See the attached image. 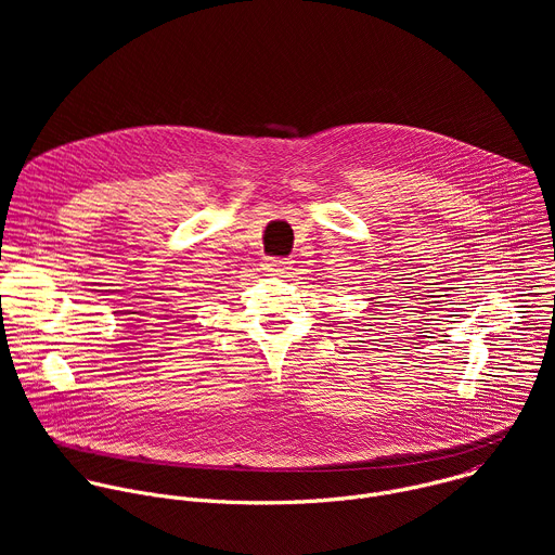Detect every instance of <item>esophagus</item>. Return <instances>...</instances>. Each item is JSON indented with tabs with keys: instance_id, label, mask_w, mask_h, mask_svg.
I'll return each instance as SVG.
<instances>
[{
	"instance_id": "esophagus-1",
	"label": "esophagus",
	"mask_w": 555,
	"mask_h": 555,
	"mask_svg": "<svg viewBox=\"0 0 555 555\" xmlns=\"http://www.w3.org/2000/svg\"><path fill=\"white\" fill-rule=\"evenodd\" d=\"M292 263L294 261H289V259H268L266 268H268V272H272L276 276H289L292 270H294Z\"/></svg>"
}]
</instances>
